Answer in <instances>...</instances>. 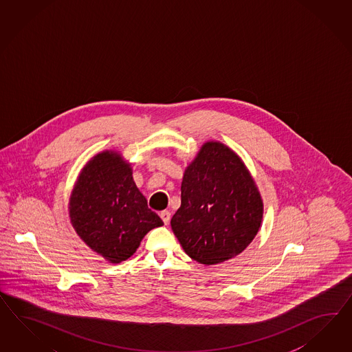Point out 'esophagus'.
<instances>
[{"mask_svg":"<svg viewBox=\"0 0 352 352\" xmlns=\"http://www.w3.org/2000/svg\"><path fill=\"white\" fill-rule=\"evenodd\" d=\"M160 218H162L165 226L169 224V221H170V212H169V211H162V212H160Z\"/></svg>","mask_w":352,"mask_h":352,"instance_id":"34e87169","label":"esophagus"}]
</instances>
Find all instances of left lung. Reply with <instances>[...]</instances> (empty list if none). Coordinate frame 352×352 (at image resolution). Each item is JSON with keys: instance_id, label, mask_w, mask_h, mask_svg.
Returning a JSON list of instances; mask_svg holds the SVG:
<instances>
[{"instance_id": "obj_1", "label": "left lung", "mask_w": 352, "mask_h": 352, "mask_svg": "<svg viewBox=\"0 0 352 352\" xmlns=\"http://www.w3.org/2000/svg\"><path fill=\"white\" fill-rule=\"evenodd\" d=\"M181 190L170 226L192 260L218 265L256 237L264 202L248 166L227 144L204 143L184 170Z\"/></svg>"}]
</instances>
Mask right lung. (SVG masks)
Segmentation results:
<instances>
[{"instance_id":"1","label":"right lung","mask_w":352,"mask_h":352,"mask_svg":"<svg viewBox=\"0 0 352 352\" xmlns=\"http://www.w3.org/2000/svg\"><path fill=\"white\" fill-rule=\"evenodd\" d=\"M132 173L120 152H98L79 173L69 199L76 234L110 264L129 258L151 229L164 226L148 209Z\"/></svg>"}]
</instances>
